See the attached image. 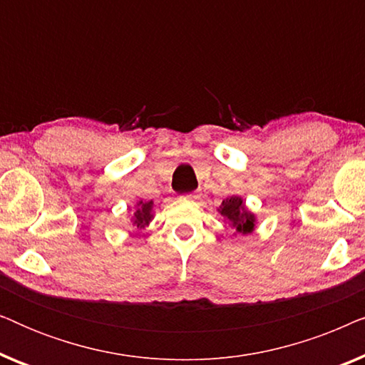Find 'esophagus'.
<instances>
[{
    "label": "esophagus",
    "instance_id": "esophagus-1",
    "mask_svg": "<svg viewBox=\"0 0 365 365\" xmlns=\"http://www.w3.org/2000/svg\"><path fill=\"white\" fill-rule=\"evenodd\" d=\"M186 197H187V199H197L199 196H197V192H191V194H187Z\"/></svg>",
    "mask_w": 365,
    "mask_h": 365
}]
</instances>
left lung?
<instances>
[{
	"label": "left lung",
	"mask_w": 365,
	"mask_h": 365,
	"mask_svg": "<svg viewBox=\"0 0 365 365\" xmlns=\"http://www.w3.org/2000/svg\"><path fill=\"white\" fill-rule=\"evenodd\" d=\"M217 211L224 217V221H227L229 226L234 227V234L246 236L256 227V214L249 211L241 196L226 197Z\"/></svg>",
	"instance_id": "1"
}]
</instances>
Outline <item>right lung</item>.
I'll return each instance as SVG.
<instances>
[{
    "instance_id": "1",
    "label": "right lung",
    "mask_w": 365,
    "mask_h": 365,
    "mask_svg": "<svg viewBox=\"0 0 365 365\" xmlns=\"http://www.w3.org/2000/svg\"><path fill=\"white\" fill-rule=\"evenodd\" d=\"M153 207L154 202L153 201H138L136 202V211H134L131 221L133 226H136L138 229H143L149 226V222L153 221L154 214H153Z\"/></svg>"
}]
</instances>
